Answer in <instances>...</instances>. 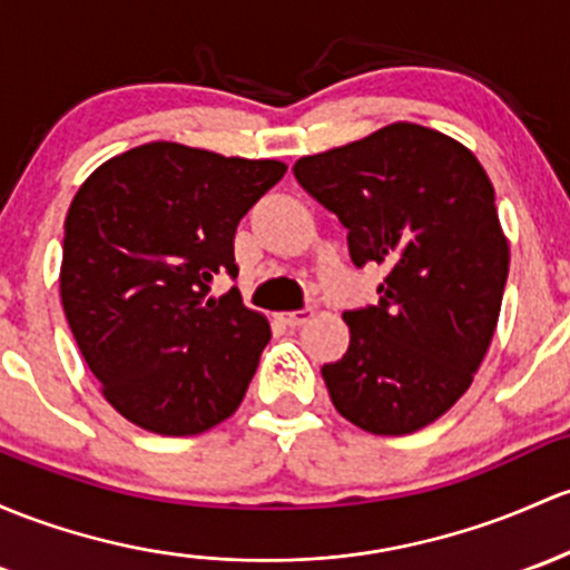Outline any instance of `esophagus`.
Masks as SVG:
<instances>
[{
  "mask_svg": "<svg viewBox=\"0 0 570 570\" xmlns=\"http://www.w3.org/2000/svg\"><path fill=\"white\" fill-rule=\"evenodd\" d=\"M309 317H312V309H296V312H283V315H279V321H283L285 326L296 328V326H304Z\"/></svg>",
  "mask_w": 570,
  "mask_h": 570,
  "instance_id": "esophagus-1",
  "label": "esophagus"
}]
</instances>
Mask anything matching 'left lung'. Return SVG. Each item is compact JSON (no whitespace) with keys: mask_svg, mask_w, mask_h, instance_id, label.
Wrapping results in <instances>:
<instances>
[{"mask_svg":"<svg viewBox=\"0 0 570 570\" xmlns=\"http://www.w3.org/2000/svg\"><path fill=\"white\" fill-rule=\"evenodd\" d=\"M293 174L345 225L358 268H389L381 302L342 315L351 345L321 370L334 407L372 434L424 430L470 389L503 304L511 255L487 170L459 140L394 121Z\"/></svg>","mask_w":570,"mask_h":570,"instance_id":"8db88e82","label":"left lung"}]
</instances>
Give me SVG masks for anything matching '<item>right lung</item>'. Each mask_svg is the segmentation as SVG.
<instances>
[{
  "label": "right lung",
  "mask_w": 570,
  "mask_h": 570,
  "mask_svg": "<svg viewBox=\"0 0 570 570\" xmlns=\"http://www.w3.org/2000/svg\"><path fill=\"white\" fill-rule=\"evenodd\" d=\"M287 165L151 140L102 163L65 219L62 307L102 396L140 430L200 434L242 405L272 328L214 274Z\"/></svg>",
  "instance_id": "right-lung-1"
}]
</instances>
